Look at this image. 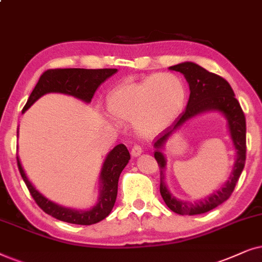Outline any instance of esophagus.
Here are the masks:
<instances>
[{
    "mask_svg": "<svg viewBox=\"0 0 262 262\" xmlns=\"http://www.w3.org/2000/svg\"><path fill=\"white\" fill-rule=\"evenodd\" d=\"M141 152H142V148H141V146H140V145H134L133 147H132V151H130L132 156H133V157H138V156H140V155H141Z\"/></svg>",
    "mask_w": 262,
    "mask_h": 262,
    "instance_id": "esophagus-1",
    "label": "esophagus"
}]
</instances>
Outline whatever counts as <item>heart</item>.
Returning <instances> with one entry per match:
<instances>
[{"label": "heart", "mask_w": 262, "mask_h": 262, "mask_svg": "<svg viewBox=\"0 0 262 262\" xmlns=\"http://www.w3.org/2000/svg\"><path fill=\"white\" fill-rule=\"evenodd\" d=\"M184 100L183 80L173 73H160L115 86L106 96V109L117 120H133L138 133L148 137L179 116Z\"/></svg>", "instance_id": "obj_1"}]
</instances>
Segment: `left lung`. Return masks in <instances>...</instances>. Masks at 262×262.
Returning <instances> with one entry per match:
<instances>
[{"mask_svg": "<svg viewBox=\"0 0 262 262\" xmlns=\"http://www.w3.org/2000/svg\"><path fill=\"white\" fill-rule=\"evenodd\" d=\"M170 69L182 73L186 76L187 81L189 83L190 96L186 111L177 118L171 127L166 128L155 142V158L159 167L162 169V171H160L162 172L160 194H162V198L166 206L177 214L194 215L206 213V212L213 210V208L219 206L231 196L237 181H238L243 167H245L247 153L246 116L238 100L235 98V93H233L230 83L225 79H223L222 76L208 72L196 63H193V62H184V63L172 66ZM210 110L221 111L228 118L230 134L237 149V160L234 168L233 176L221 191L212 194L207 199L194 203V204L181 202L179 199L173 198L169 194L165 184L162 182V170L165 167V159L160 152V148L169 135L174 133L184 121L199 113Z\"/></svg>", "mask_w": 262, "mask_h": 262, "instance_id": "8db88e82", "label": "left lung"}]
</instances>
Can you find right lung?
Instances as JSON below:
<instances>
[{"label":"right lung","mask_w":262,"mask_h":262,"mask_svg":"<svg viewBox=\"0 0 262 262\" xmlns=\"http://www.w3.org/2000/svg\"><path fill=\"white\" fill-rule=\"evenodd\" d=\"M117 72V69H81V68H66V69H48L40 75L36 87L31 93L26 105L24 106L23 113L29 109L38 98L49 92H60L66 95L74 96L83 102L89 103L95 95L96 90L100 83ZM130 155L127 147L123 144L117 145L104 162L102 175V190L98 204L92 210L89 211H76L72 208L62 207L56 205L55 202L48 200L43 196L36 188L32 186L25 175L19 158L16 157L17 167H19L20 175L25 182L27 189L37 202V205L43 210L45 213L50 214L58 221L71 223V224L79 225H92L96 224L104 218H106L113 210L115 201L117 198V186L118 179L122 170L127 165Z\"/></svg>","instance_id":"right-lung-1"}]
</instances>
